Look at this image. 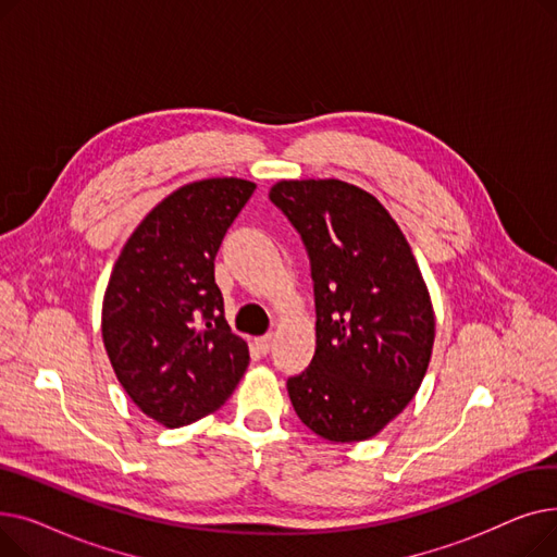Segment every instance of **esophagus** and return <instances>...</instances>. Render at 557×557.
Segmentation results:
<instances>
[{"label":"esophagus","instance_id":"1","mask_svg":"<svg viewBox=\"0 0 557 557\" xmlns=\"http://www.w3.org/2000/svg\"><path fill=\"white\" fill-rule=\"evenodd\" d=\"M255 345H257V349H259L261 355H269L271 347H273V336L271 334L259 336V338H255Z\"/></svg>","mask_w":557,"mask_h":557}]
</instances>
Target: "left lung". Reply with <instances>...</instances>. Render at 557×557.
Here are the masks:
<instances>
[{
  "instance_id": "obj_1",
  "label": "left lung",
  "mask_w": 557,
  "mask_h": 557,
  "mask_svg": "<svg viewBox=\"0 0 557 557\" xmlns=\"http://www.w3.org/2000/svg\"><path fill=\"white\" fill-rule=\"evenodd\" d=\"M271 200L311 259L315 355L286 382L298 418L361 443L408 406L435 338L429 288L404 232L372 194L336 178L280 181Z\"/></svg>"
}]
</instances>
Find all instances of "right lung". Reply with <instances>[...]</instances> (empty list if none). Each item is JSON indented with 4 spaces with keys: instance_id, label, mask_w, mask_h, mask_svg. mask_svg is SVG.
I'll return each instance as SVG.
<instances>
[{
    "instance_id": "1",
    "label": "right lung",
    "mask_w": 557,
    "mask_h": 557,
    "mask_svg": "<svg viewBox=\"0 0 557 557\" xmlns=\"http://www.w3.org/2000/svg\"><path fill=\"white\" fill-rule=\"evenodd\" d=\"M255 187L242 178L183 185L114 261L101 309L106 352L135 406L166 429L214 413L248 368V345L223 315L214 257Z\"/></svg>"
}]
</instances>
